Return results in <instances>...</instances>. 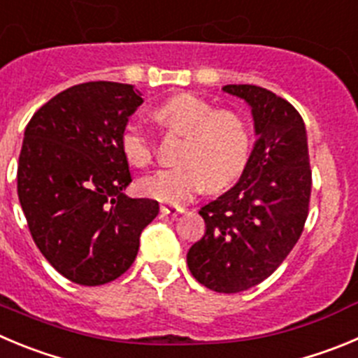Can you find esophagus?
Masks as SVG:
<instances>
[{"instance_id":"34e87169","label":"esophagus","mask_w":358,"mask_h":358,"mask_svg":"<svg viewBox=\"0 0 358 358\" xmlns=\"http://www.w3.org/2000/svg\"><path fill=\"white\" fill-rule=\"evenodd\" d=\"M160 212H162L164 215L176 217L178 213L185 212V208H183V206H178V205H162V206H160Z\"/></svg>"}]
</instances>
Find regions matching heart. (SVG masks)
Instances as JSON below:
<instances>
[{
  "instance_id": "1",
  "label": "heart",
  "mask_w": 358,
  "mask_h": 358,
  "mask_svg": "<svg viewBox=\"0 0 358 358\" xmlns=\"http://www.w3.org/2000/svg\"><path fill=\"white\" fill-rule=\"evenodd\" d=\"M157 120L173 132L185 134L180 162L139 182L143 194L164 203H185L199 190H220L242 175L249 160L250 134L245 122L231 111L182 93L157 109ZM123 155L138 168L153 160V141L139 123L129 122L120 136Z\"/></svg>"
}]
</instances>
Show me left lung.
I'll list each match as a JSON object with an SVG mask.
<instances>
[{
    "label": "left lung",
    "mask_w": 358,
    "mask_h": 358,
    "mask_svg": "<svg viewBox=\"0 0 358 358\" xmlns=\"http://www.w3.org/2000/svg\"><path fill=\"white\" fill-rule=\"evenodd\" d=\"M245 100L258 136L235 187L199 210L206 231L187 252L198 282L217 293L259 285L303 231L310 198L307 134L288 100L255 85H228Z\"/></svg>",
    "instance_id": "obj_1"
}]
</instances>
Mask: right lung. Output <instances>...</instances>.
I'll return each mask as SVG.
<instances>
[{
    "label": "right lung",
    "mask_w": 358,
    "mask_h": 358,
    "mask_svg": "<svg viewBox=\"0 0 358 358\" xmlns=\"http://www.w3.org/2000/svg\"><path fill=\"white\" fill-rule=\"evenodd\" d=\"M141 103L132 85L83 83L43 103L24 130L19 201L43 258L76 285L125 273L159 213L153 199L123 192L132 176L120 136Z\"/></svg>",
    "instance_id": "1"
}]
</instances>
